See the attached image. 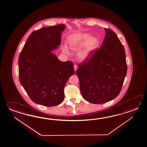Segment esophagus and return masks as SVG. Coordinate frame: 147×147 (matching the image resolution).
Segmentation results:
<instances>
[{"label":"esophagus","mask_w":147,"mask_h":147,"mask_svg":"<svg viewBox=\"0 0 147 147\" xmlns=\"http://www.w3.org/2000/svg\"><path fill=\"white\" fill-rule=\"evenodd\" d=\"M74 68L75 71H76L77 70V69H78V66L76 65H74Z\"/></svg>","instance_id":"1"}]
</instances>
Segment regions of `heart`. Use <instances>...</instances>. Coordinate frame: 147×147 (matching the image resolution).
I'll use <instances>...</instances> for the list:
<instances>
[{"label": "heart", "instance_id": "obj_1", "mask_svg": "<svg viewBox=\"0 0 147 147\" xmlns=\"http://www.w3.org/2000/svg\"><path fill=\"white\" fill-rule=\"evenodd\" d=\"M67 42L69 47L73 49H78L84 43L78 53V58L81 60H85L88 58L98 48L100 43L98 38L91 37L90 33L82 32L69 35L67 38ZM63 50L65 53H69V49L66 46H64Z\"/></svg>", "mask_w": 147, "mask_h": 147}]
</instances>
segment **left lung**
Segmentation results:
<instances>
[{"label": "left lung", "mask_w": 147, "mask_h": 147, "mask_svg": "<svg viewBox=\"0 0 147 147\" xmlns=\"http://www.w3.org/2000/svg\"><path fill=\"white\" fill-rule=\"evenodd\" d=\"M105 36L100 49L78 66L76 74L83 98L94 104L110 101L120 93L127 75L124 47L111 29L105 28Z\"/></svg>", "instance_id": "8db88e82"}]
</instances>
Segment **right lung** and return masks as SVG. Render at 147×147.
I'll return each mask as SVG.
<instances>
[{
  "label": "right lung",
  "mask_w": 147,
  "mask_h": 147,
  "mask_svg": "<svg viewBox=\"0 0 147 147\" xmlns=\"http://www.w3.org/2000/svg\"><path fill=\"white\" fill-rule=\"evenodd\" d=\"M65 28L59 24L33 32L20 53V83L37 104L54 107L61 103L66 83L74 74L71 61L61 62L51 53L60 45Z\"/></svg>",
  "instance_id": "right-lung-1"
}]
</instances>
